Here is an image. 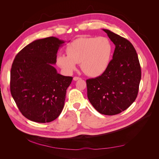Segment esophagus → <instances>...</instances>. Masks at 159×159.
<instances>
[{
	"label": "esophagus",
	"mask_w": 159,
	"mask_h": 159,
	"mask_svg": "<svg viewBox=\"0 0 159 159\" xmlns=\"http://www.w3.org/2000/svg\"><path fill=\"white\" fill-rule=\"evenodd\" d=\"M81 78H79V77H74V78H73V80H74V81H77V80H80Z\"/></svg>",
	"instance_id": "34e87169"
}]
</instances>
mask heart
I'll use <instances>...</instances> for the list:
<instances>
[{"mask_svg":"<svg viewBox=\"0 0 159 159\" xmlns=\"http://www.w3.org/2000/svg\"><path fill=\"white\" fill-rule=\"evenodd\" d=\"M113 44L107 37H81L66 46L67 55L60 54L56 64L65 74H70L80 63L85 74L98 77L106 71L113 54Z\"/></svg>","mask_w":159,"mask_h":159,"instance_id":"b5f03b06","label":"heart"}]
</instances>
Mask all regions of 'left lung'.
Returning a JSON list of instances; mask_svg holds the SVG:
<instances>
[{"instance_id":"obj_1","label":"left lung","mask_w":159,"mask_h":159,"mask_svg":"<svg viewBox=\"0 0 159 159\" xmlns=\"http://www.w3.org/2000/svg\"><path fill=\"white\" fill-rule=\"evenodd\" d=\"M102 30L115 48L107 70L97 78L86 80L88 98L99 113L114 115L127 109L136 99L141 70L131 43L109 30Z\"/></svg>"}]
</instances>
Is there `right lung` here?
I'll return each instance as SVG.
<instances>
[{
    "mask_svg": "<svg viewBox=\"0 0 159 159\" xmlns=\"http://www.w3.org/2000/svg\"><path fill=\"white\" fill-rule=\"evenodd\" d=\"M65 41L56 37L36 40L18 53L11 71V92L22 114L37 123L58 117L72 77L57 72V52Z\"/></svg>",
    "mask_w": 159,
    "mask_h": 159,
    "instance_id": "1",
    "label": "right lung"
}]
</instances>
